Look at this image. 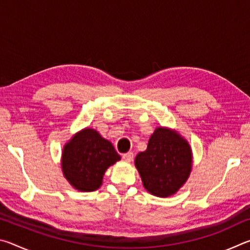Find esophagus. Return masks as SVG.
Returning <instances> with one entry per match:
<instances>
[{"mask_svg": "<svg viewBox=\"0 0 250 250\" xmlns=\"http://www.w3.org/2000/svg\"><path fill=\"white\" fill-rule=\"evenodd\" d=\"M122 159H124L125 162H131L133 160V153L132 152H128V153H125L122 155Z\"/></svg>", "mask_w": 250, "mask_h": 250, "instance_id": "1", "label": "esophagus"}]
</instances>
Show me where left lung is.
<instances>
[{
	"label": "left lung",
	"instance_id": "8db88e82",
	"mask_svg": "<svg viewBox=\"0 0 250 250\" xmlns=\"http://www.w3.org/2000/svg\"><path fill=\"white\" fill-rule=\"evenodd\" d=\"M135 167L147 192L159 197L175 194L192 170V150L182 135L159 126L150 137L146 151L135 156Z\"/></svg>",
	"mask_w": 250,
	"mask_h": 250
}]
</instances>
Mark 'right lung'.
<instances>
[{
	"label": "right lung",
	"instance_id": "obj_1",
	"mask_svg": "<svg viewBox=\"0 0 250 250\" xmlns=\"http://www.w3.org/2000/svg\"><path fill=\"white\" fill-rule=\"evenodd\" d=\"M121 158L112 143L95 129L76 133L62 149V168L66 180L80 192L96 191L107 168Z\"/></svg>",
	"mask_w": 250,
	"mask_h": 250
}]
</instances>
